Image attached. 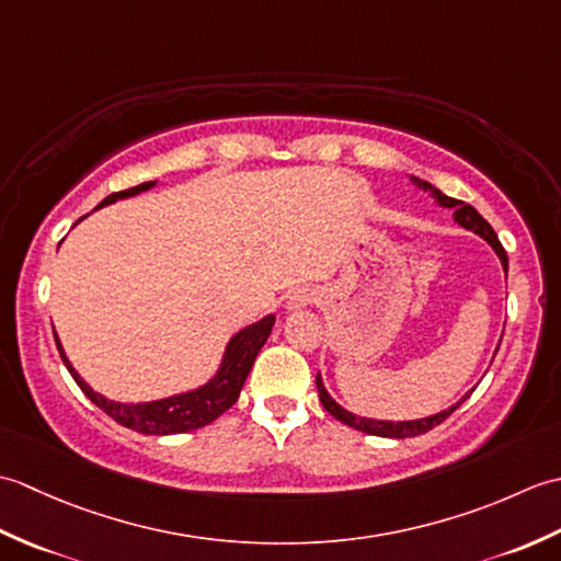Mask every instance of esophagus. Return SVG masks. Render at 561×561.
Segmentation results:
<instances>
[{
	"instance_id": "1",
	"label": "esophagus",
	"mask_w": 561,
	"mask_h": 561,
	"mask_svg": "<svg viewBox=\"0 0 561 561\" xmlns=\"http://www.w3.org/2000/svg\"><path fill=\"white\" fill-rule=\"evenodd\" d=\"M316 301H318V294L313 289H296V291L289 294L287 306H284V308H287L289 313H296V311H301V308L311 306Z\"/></svg>"
}]
</instances>
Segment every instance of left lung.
Returning <instances> with one entry per match:
<instances>
[{
	"label": "left lung",
	"instance_id": "obj_1",
	"mask_svg": "<svg viewBox=\"0 0 561 561\" xmlns=\"http://www.w3.org/2000/svg\"><path fill=\"white\" fill-rule=\"evenodd\" d=\"M410 181H412L416 187H420V190H424V193L432 195V197L436 199V205L453 209V219H456V221L462 226V229H468V231H472V233H478L480 238H484V241L494 248V253L499 255V260H502L504 272H508L506 250H504L502 243H499V238H496L492 226L480 217L478 209H474L472 205H465V202H460V199H453V197L444 195L438 187H434L432 183H426V181H420V178L410 175ZM499 344H502V340H499ZM496 352H499V347H496ZM496 352H494V356H496ZM316 386H318L320 402H323V408H325L332 416H335V420H340L342 424H347V426H352V428H359V432H364V434L383 436V438H410V436L426 434L428 428H434V426H438L444 420H448V416H450L453 412H456V410L460 408V404L470 398V392H472V390H470L468 396H462L456 404H450L448 410H440V412H436V414H432V416H422V420H410V422H386V420H371V416H356L354 412L344 410L342 404H337L335 400L330 398V392L325 390L323 378H320V374L316 376Z\"/></svg>",
	"mask_w": 561,
	"mask_h": 561
}]
</instances>
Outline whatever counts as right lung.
<instances>
[{
	"label": "right lung",
	"mask_w": 561,
	"mask_h": 561,
	"mask_svg": "<svg viewBox=\"0 0 561 561\" xmlns=\"http://www.w3.org/2000/svg\"><path fill=\"white\" fill-rule=\"evenodd\" d=\"M153 185H157V181L123 190V193H113L105 197L96 209H101L105 205H113V202H117V199H127V197H135L139 193H147V190H151ZM272 325H274V316L270 313L262 320H257V323L238 330L236 335L229 340V344H226L219 371L214 374L205 386L181 392V396H171V398L151 400V402H135V404L108 400V398H103L101 392L93 390L67 359L62 342H59L55 330H53V335H55L57 352H59V356H62L67 371L71 374V378L77 380V386L81 388L83 396H87L93 404H99V408L108 416H113L117 424L133 428V432L147 434V436H169V434H185V432H193V428L207 426L231 408V404L238 400V396H241V388L245 383L250 368H253V364H255L257 352L262 350V344H265L270 337Z\"/></svg>",
	"instance_id": "right-lung-1"
}]
</instances>
